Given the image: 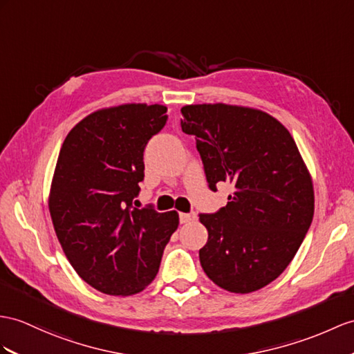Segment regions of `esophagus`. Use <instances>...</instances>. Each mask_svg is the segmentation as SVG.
I'll return each mask as SVG.
<instances>
[{"instance_id":"1","label":"esophagus","mask_w":354,"mask_h":354,"mask_svg":"<svg viewBox=\"0 0 354 354\" xmlns=\"http://www.w3.org/2000/svg\"><path fill=\"white\" fill-rule=\"evenodd\" d=\"M196 219L195 213H180V222L182 223H189Z\"/></svg>"}]
</instances>
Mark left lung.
<instances>
[{"label":"left lung","mask_w":354,"mask_h":354,"mask_svg":"<svg viewBox=\"0 0 354 354\" xmlns=\"http://www.w3.org/2000/svg\"><path fill=\"white\" fill-rule=\"evenodd\" d=\"M212 191L231 183L225 207L201 214L200 261L221 288L246 295L287 269L314 216V185L288 129L267 112L227 103L182 108Z\"/></svg>","instance_id":"1"}]
</instances>
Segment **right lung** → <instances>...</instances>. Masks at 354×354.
I'll return each mask as SVG.
<instances>
[{
	"label": "right lung",
	"mask_w": 354,
	"mask_h": 354,
	"mask_svg": "<svg viewBox=\"0 0 354 354\" xmlns=\"http://www.w3.org/2000/svg\"><path fill=\"white\" fill-rule=\"evenodd\" d=\"M167 106L123 103L91 112L67 133L48 198L58 242L75 272L100 292L133 296L156 278L178 213L132 207L144 149Z\"/></svg>",
	"instance_id": "add662e5"
}]
</instances>
